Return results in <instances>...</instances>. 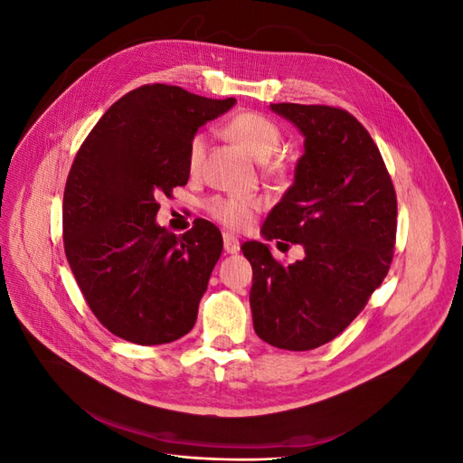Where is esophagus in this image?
Masks as SVG:
<instances>
[{
  "mask_svg": "<svg viewBox=\"0 0 463 463\" xmlns=\"http://www.w3.org/2000/svg\"><path fill=\"white\" fill-rule=\"evenodd\" d=\"M223 249H226V253L235 255L240 250V240L230 232H223Z\"/></svg>",
  "mask_w": 463,
  "mask_h": 463,
  "instance_id": "34e87169",
  "label": "esophagus"
}]
</instances>
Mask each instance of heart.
Wrapping results in <instances>:
<instances>
[{"label":"heart","instance_id":"b5f03b06","mask_svg":"<svg viewBox=\"0 0 463 463\" xmlns=\"http://www.w3.org/2000/svg\"><path fill=\"white\" fill-rule=\"evenodd\" d=\"M226 133L262 162L269 160L282 145V131L278 125L266 116L257 114V111H241V114L230 118L226 123ZM204 152L206 137L197 133L191 138L187 150V165L193 174L201 170ZM272 170H278V164L272 165ZM262 206L264 201L259 197H213L204 204L208 216L230 230L247 228Z\"/></svg>","mask_w":463,"mask_h":463}]
</instances>
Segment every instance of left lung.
<instances>
[{
	"mask_svg": "<svg viewBox=\"0 0 463 463\" xmlns=\"http://www.w3.org/2000/svg\"><path fill=\"white\" fill-rule=\"evenodd\" d=\"M270 108L303 133L305 152L260 233L299 243L305 257L284 266L266 243H243L253 266L249 301L260 340L307 352L342 334L383 284L398 203L381 152L352 114L332 106Z\"/></svg>",
	"mask_w": 463,
	"mask_h": 463,
	"instance_id": "1",
	"label": "left lung"
}]
</instances>
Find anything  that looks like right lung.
<instances>
[{
    "mask_svg": "<svg viewBox=\"0 0 463 463\" xmlns=\"http://www.w3.org/2000/svg\"><path fill=\"white\" fill-rule=\"evenodd\" d=\"M233 104L181 87H138L77 152L63 193L65 255L94 317L123 340L170 344L197 322L222 233L203 218L181 235L160 228L156 199L187 184L191 138Z\"/></svg>",
    "mask_w": 463,
    "mask_h": 463,
    "instance_id": "right-lung-1",
    "label": "right lung"
}]
</instances>
